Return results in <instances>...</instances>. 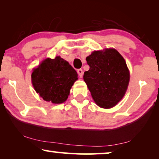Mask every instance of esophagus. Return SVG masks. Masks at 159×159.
I'll list each match as a JSON object with an SVG mask.
<instances>
[{
  "mask_svg": "<svg viewBox=\"0 0 159 159\" xmlns=\"http://www.w3.org/2000/svg\"><path fill=\"white\" fill-rule=\"evenodd\" d=\"M77 72H78V74H79V76H80V78H82V77H83V70H82L81 69H78Z\"/></svg>",
  "mask_w": 159,
  "mask_h": 159,
  "instance_id": "obj_1",
  "label": "esophagus"
}]
</instances>
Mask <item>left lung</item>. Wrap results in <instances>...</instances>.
<instances>
[{
	"label": "left lung",
	"mask_w": 159,
	"mask_h": 159,
	"mask_svg": "<svg viewBox=\"0 0 159 159\" xmlns=\"http://www.w3.org/2000/svg\"><path fill=\"white\" fill-rule=\"evenodd\" d=\"M90 69L83 79L94 101L99 107L109 109L125 95L130 72L121 55L114 48L94 51L86 57Z\"/></svg>",
	"instance_id": "1"
}]
</instances>
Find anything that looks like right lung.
Wrapping results in <instances>:
<instances>
[{"instance_id": "obj_1", "label": "right lung", "mask_w": 159, "mask_h": 159, "mask_svg": "<svg viewBox=\"0 0 159 159\" xmlns=\"http://www.w3.org/2000/svg\"><path fill=\"white\" fill-rule=\"evenodd\" d=\"M78 74L68 61L57 56L47 58L34 69L31 81L35 90L45 101L53 104L65 102Z\"/></svg>"}]
</instances>
